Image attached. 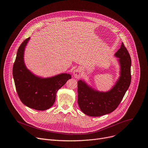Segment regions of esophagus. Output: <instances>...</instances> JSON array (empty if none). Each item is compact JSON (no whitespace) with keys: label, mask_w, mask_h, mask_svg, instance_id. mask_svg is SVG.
I'll return each mask as SVG.
<instances>
[{"label":"esophagus","mask_w":148,"mask_h":148,"mask_svg":"<svg viewBox=\"0 0 148 148\" xmlns=\"http://www.w3.org/2000/svg\"><path fill=\"white\" fill-rule=\"evenodd\" d=\"M82 71L81 68H78L73 72V75L75 78H79L82 76Z\"/></svg>","instance_id":"1"}]
</instances>
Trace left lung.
<instances>
[{"label": "left lung", "instance_id": "left-lung-1", "mask_svg": "<svg viewBox=\"0 0 148 148\" xmlns=\"http://www.w3.org/2000/svg\"><path fill=\"white\" fill-rule=\"evenodd\" d=\"M115 57L118 58L120 76L110 90L99 91L84 80L78 81V103L82 112L88 116H99L113 112L130 86L131 58L123 43L115 53Z\"/></svg>", "mask_w": 148, "mask_h": 148}]
</instances>
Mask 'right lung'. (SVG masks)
Here are the masks:
<instances>
[{
	"instance_id": "1",
	"label": "right lung",
	"mask_w": 148,
	"mask_h": 148,
	"mask_svg": "<svg viewBox=\"0 0 148 148\" xmlns=\"http://www.w3.org/2000/svg\"><path fill=\"white\" fill-rule=\"evenodd\" d=\"M30 37L26 39L18 49L13 67V76L18 96L29 108L44 111L53 106L58 90L71 78V75L61 73L42 78L32 73L26 67L24 54Z\"/></svg>"
}]
</instances>
